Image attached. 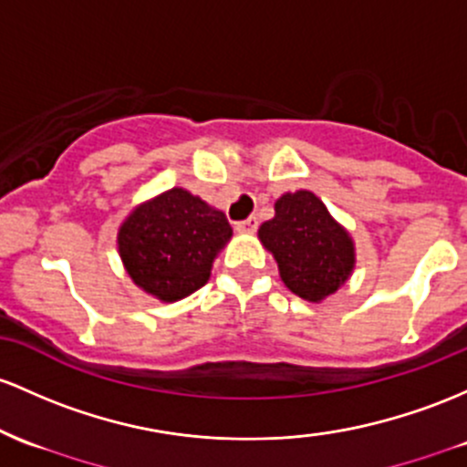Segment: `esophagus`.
<instances>
[{"label": "esophagus", "instance_id": "1", "mask_svg": "<svg viewBox=\"0 0 467 467\" xmlns=\"http://www.w3.org/2000/svg\"><path fill=\"white\" fill-rule=\"evenodd\" d=\"M257 225H259L257 217H250V219H245V222H239L234 228H237L239 233H254V230H257Z\"/></svg>", "mask_w": 467, "mask_h": 467}]
</instances>
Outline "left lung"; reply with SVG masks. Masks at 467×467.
Instances as JSON below:
<instances>
[{
    "label": "left lung",
    "mask_w": 467,
    "mask_h": 467,
    "mask_svg": "<svg viewBox=\"0 0 467 467\" xmlns=\"http://www.w3.org/2000/svg\"><path fill=\"white\" fill-rule=\"evenodd\" d=\"M259 239L273 253L285 288L312 304L339 290L355 270V242L310 191L281 194Z\"/></svg>",
    "instance_id": "8db88e82"
}]
</instances>
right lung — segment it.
<instances>
[{"label":"right lung","instance_id":"obj_1","mask_svg":"<svg viewBox=\"0 0 467 467\" xmlns=\"http://www.w3.org/2000/svg\"><path fill=\"white\" fill-rule=\"evenodd\" d=\"M233 237L222 210L183 188L141 203L117 233L126 273L159 301L183 299L210 279L219 250Z\"/></svg>","mask_w":467,"mask_h":467}]
</instances>
